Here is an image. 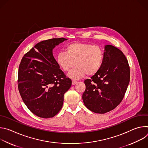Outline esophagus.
<instances>
[{
    "instance_id": "esophagus-1",
    "label": "esophagus",
    "mask_w": 148,
    "mask_h": 148,
    "mask_svg": "<svg viewBox=\"0 0 148 148\" xmlns=\"http://www.w3.org/2000/svg\"><path fill=\"white\" fill-rule=\"evenodd\" d=\"M77 83V81H74V80L72 81V85H75V84H76Z\"/></svg>"
}]
</instances>
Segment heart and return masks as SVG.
<instances>
[{
  "mask_svg": "<svg viewBox=\"0 0 148 148\" xmlns=\"http://www.w3.org/2000/svg\"><path fill=\"white\" fill-rule=\"evenodd\" d=\"M104 59L103 49L98 46L86 43H72L66 47V53H59L56 57L58 67L64 72L75 68L67 76L74 79H79L87 74L92 76L101 70Z\"/></svg>",
  "mask_w": 148,
  "mask_h": 148,
  "instance_id": "1",
  "label": "heart"
}]
</instances>
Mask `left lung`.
<instances>
[{
  "mask_svg": "<svg viewBox=\"0 0 148 148\" xmlns=\"http://www.w3.org/2000/svg\"><path fill=\"white\" fill-rule=\"evenodd\" d=\"M130 80V66L123 53L112 45H105L101 70L84 81L86 89L82 96L84 105L98 114L114 110L122 101Z\"/></svg>",
  "mask_w": 148,
  "mask_h": 148,
  "instance_id": "left-lung-1",
  "label": "left lung"
}]
</instances>
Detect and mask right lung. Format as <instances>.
Here are the masks:
<instances>
[{
    "label": "right lung",
    "instance_id": "obj_1",
    "mask_svg": "<svg viewBox=\"0 0 148 148\" xmlns=\"http://www.w3.org/2000/svg\"><path fill=\"white\" fill-rule=\"evenodd\" d=\"M67 40L40 41L20 62L18 91L27 107L37 116L49 118L57 114L62 107L65 92L71 86V80L60 69L53 54L55 47Z\"/></svg>",
    "mask_w": 148,
    "mask_h": 148
}]
</instances>
